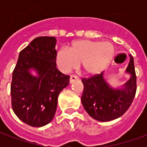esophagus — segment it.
Returning a JSON list of instances; mask_svg holds the SVG:
<instances>
[{"label":"esophagus","mask_w":147,"mask_h":147,"mask_svg":"<svg viewBox=\"0 0 147 147\" xmlns=\"http://www.w3.org/2000/svg\"><path fill=\"white\" fill-rule=\"evenodd\" d=\"M79 80V78H78V76H71L69 82H70V83H72L74 81H76V80Z\"/></svg>","instance_id":"esophagus-1"}]
</instances>
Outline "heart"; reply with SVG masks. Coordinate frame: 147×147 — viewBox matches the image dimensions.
<instances>
[{"label":"heart","instance_id":"heart-1","mask_svg":"<svg viewBox=\"0 0 147 147\" xmlns=\"http://www.w3.org/2000/svg\"><path fill=\"white\" fill-rule=\"evenodd\" d=\"M113 55L114 47L110 42L81 40L73 42L69 49H60L56 62L64 72L76 68L80 63L84 73L94 75L106 67Z\"/></svg>","mask_w":147,"mask_h":147}]
</instances>
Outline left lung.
<instances>
[{"instance_id":"obj_1","label":"left lung","mask_w":147,"mask_h":147,"mask_svg":"<svg viewBox=\"0 0 147 147\" xmlns=\"http://www.w3.org/2000/svg\"><path fill=\"white\" fill-rule=\"evenodd\" d=\"M131 75L130 80L122 89H113L105 82L103 72L84 78L81 101L83 107L94 120L105 122L121 117L132 103L136 93V75L134 59L130 55V62L126 69Z\"/></svg>"}]
</instances>
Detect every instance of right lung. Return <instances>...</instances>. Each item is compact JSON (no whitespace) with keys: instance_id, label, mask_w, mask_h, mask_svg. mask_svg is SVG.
I'll return each instance as SVG.
<instances>
[{"instance_id":"1","label":"right lung","mask_w":147,"mask_h":147,"mask_svg":"<svg viewBox=\"0 0 147 147\" xmlns=\"http://www.w3.org/2000/svg\"><path fill=\"white\" fill-rule=\"evenodd\" d=\"M54 37H38L20 53L12 72L11 107L20 120L32 127L48 124L54 117L59 94L69 76L57 68ZM37 71L38 77L30 72Z\"/></svg>"}]
</instances>
